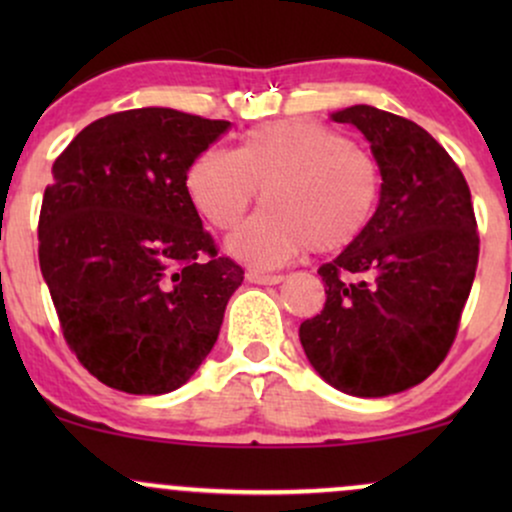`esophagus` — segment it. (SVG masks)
Here are the masks:
<instances>
[{
	"label": "esophagus",
	"mask_w": 512,
	"mask_h": 512,
	"mask_svg": "<svg viewBox=\"0 0 512 512\" xmlns=\"http://www.w3.org/2000/svg\"><path fill=\"white\" fill-rule=\"evenodd\" d=\"M248 281L252 284H279V281H284V276L281 274H262V272H248Z\"/></svg>",
	"instance_id": "esophagus-1"
}]
</instances>
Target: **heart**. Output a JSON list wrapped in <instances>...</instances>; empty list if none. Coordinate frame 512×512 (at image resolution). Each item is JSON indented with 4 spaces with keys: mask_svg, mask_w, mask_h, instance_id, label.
Here are the masks:
<instances>
[{
    "mask_svg": "<svg viewBox=\"0 0 512 512\" xmlns=\"http://www.w3.org/2000/svg\"><path fill=\"white\" fill-rule=\"evenodd\" d=\"M192 207L233 231L262 190L267 204L228 240L238 260L276 267L308 248L337 252L368 231L383 197L378 158L317 120L245 132L236 151L209 146L185 170Z\"/></svg>",
    "mask_w": 512,
    "mask_h": 512,
    "instance_id": "b5f03b06",
    "label": "heart"
}]
</instances>
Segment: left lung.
Segmentation results:
<instances>
[{
	"label": "left lung",
	"mask_w": 512,
	"mask_h": 512,
	"mask_svg": "<svg viewBox=\"0 0 512 512\" xmlns=\"http://www.w3.org/2000/svg\"><path fill=\"white\" fill-rule=\"evenodd\" d=\"M366 134L383 170L373 223L317 274L327 301L298 330L332 387L387 397L448 356L472 291L479 231L462 170L424 127L373 105L332 115Z\"/></svg>",
	"instance_id": "8db88e82"
}]
</instances>
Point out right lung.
<instances>
[{"mask_svg": "<svg viewBox=\"0 0 512 512\" xmlns=\"http://www.w3.org/2000/svg\"><path fill=\"white\" fill-rule=\"evenodd\" d=\"M228 127L173 108L122 110L52 163L40 272L64 342L113 390H178L219 337L245 272L202 228L185 170Z\"/></svg>", "mask_w": 512, "mask_h": 512, "instance_id": "right-lung-1", "label": "right lung"}]
</instances>
